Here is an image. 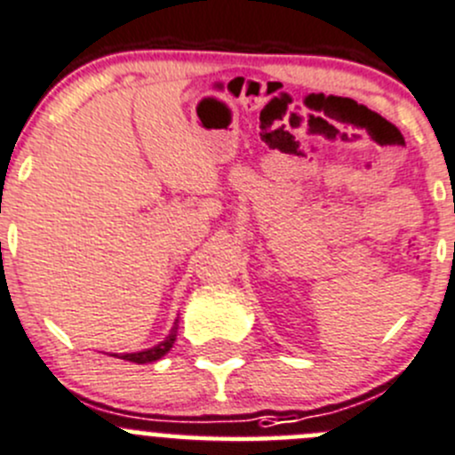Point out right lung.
<instances>
[{"label":"right lung","instance_id":"1","mask_svg":"<svg viewBox=\"0 0 455 455\" xmlns=\"http://www.w3.org/2000/svg\"><path fill=\"white\" fill-rule=\"evenodd\" d=\"M175 335H178V326H173V331H171L169 338L164 339V342H160L157 347H153V349H147V351H140V354H116L117 358L122 360H129V363H138V364H147V363H156V360H160L162 355H166L171 351V347H173L175 342Z\"/></svg>","mask_w":455,"mask_h":455}]
</instances>
